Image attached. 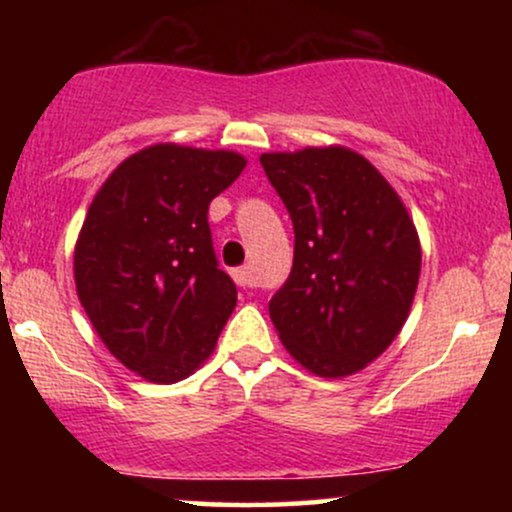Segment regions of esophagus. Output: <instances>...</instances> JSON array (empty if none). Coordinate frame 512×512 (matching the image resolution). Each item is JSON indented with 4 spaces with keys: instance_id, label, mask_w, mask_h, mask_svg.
Returning <instances> with one entry per match:
<instances>
[{
    "instance_id": "1",
    "label": "esophagus",
    "mask_w": 512,
    "mask_h": 512,
    "mask_svg": "<svg viewBox=\"0 0 512 512\" xmlns=\"http://www.w3.org/2000/svg\"><path fill=\"white\" fill-rule=\"evenodd\" d=\"M231 276H233V281H236L238 286H243V289H248V286L255 284V279H252L250 267H238V269H233Z\"/></svg>"
}]
</instances>
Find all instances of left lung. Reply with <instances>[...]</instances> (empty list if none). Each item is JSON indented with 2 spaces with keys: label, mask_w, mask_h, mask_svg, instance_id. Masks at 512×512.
<instances>
[{
  "label": "left lung",
  "mask_w": 512,
  "mask_h": 512,
  "mask_svg": "<svg viewBox=\"0 0 512 512\" xmlns=\"http://www.w3.org/2000/svg\"><path fill=\"white\" fill-rule=\"evenodd\" d=\"M296 233L293 267L269 301L281 344L310 373L346 378L395 342L421 274L407 207L346 146L262 154Z\"/></svg>",
  "instance_id": "8db88e82"
}]
</instances>
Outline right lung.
<instances>
[{
	"mask_svg": "<svg viewBox=\"0 0 512 512\" xmlns=\"http://www.w3.org/2000/svg\"><path fill=\"white\" fill-rule=\"evenodd\" d=\"M245 163L226 149L146 146L88 207L74 248L76 296L110 354L149 383L195 373L236 308L207 211Z\"/></svg>",
	"mask_w": 512,
	"mask_h": 512,
	"instance_id": "obj_1",
	"label": "right lung"
}]
</instances>
